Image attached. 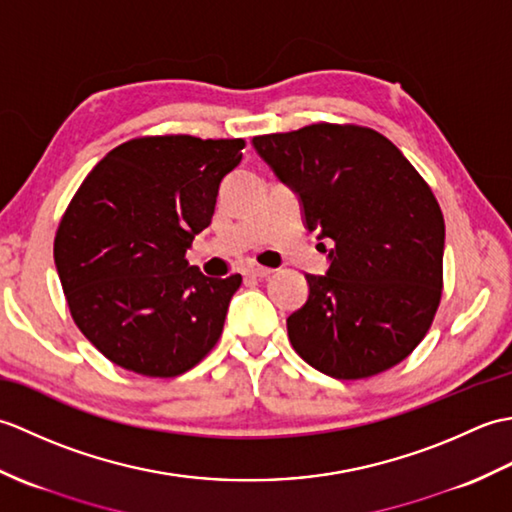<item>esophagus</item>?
I'll return each mask as SVG.
<instances>
[{
	"mask_svg": "<svg viewBox=\"0 0 512 512\" xmlns=\"http://www.w3.org/2000/svg\"><path fill=\"white\" fill-rule=\"evenodd\" d=\"M246 275H248V277H255V279H264V277L273 275V270L266 268V266H259V264H250V266L246 268Z\"/></svg>",
	"mask_w": 512,
	"mask_h": 512,
	"instance_id": "esophagus-1",
	"label": "esophagus"
}]
</instances>
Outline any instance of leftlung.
I'll return each mask as SVG.
<instances>
[{
  "label": "left lung",
  "instance_id": "obj_1",
  "mask_svg": "<svg viewBox=\"0 0 512 512\" xmlns=\"http://www.w3.org/2000/svg\"><path fill=\"white\" fill-rule=\"evenodd\" d=\"M253 145L330 237L328 275L288 317L295 352L339 380L387 372L416 350L442 299L444 217L431 187L372 127L314 123Z\"/></svg>",
  "mask_w": 512,
  "mask_h": 512
}]
</instances>
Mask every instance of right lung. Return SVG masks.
<instances>
[{
  "label": "right lung",
  "instance_id": "obj_1",
  "mask_svg": "<svg viewBox=\"0 0 512 512\" xmlns=\"http://www.w3.org/2000/svg\"><path fill=\"white\" fill-rule=\"evenodd\" d=\"M244 138L140 136L114 147L65 209L54 264L76 328L118 367L173 378L222 336L242 275L204 277L184 253L211 224Z\"/></svg>",
  "mask_w": 512,
  "mask_h": 512
}]
</instances>
